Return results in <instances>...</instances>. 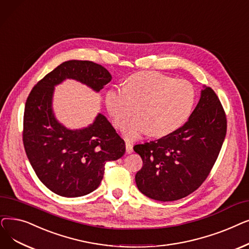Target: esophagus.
I'll list each match as a JSON object with an SVG mask.
<instances>
[{"mask_svg":"<svg viewBox=\"0 0 249 249\" xmlns=\"http://www.w3.org/2000/svg\"><path fill=\"white\" fill-rule=\"evenodd\" d=\"M125 150H126V153L127 154H131V153H133V146L131 145V144H125Z\"/></svg>","mask_w":249,"mask_h":249,"instance_id":"esophagus-1","label":"esophagus"}]
</instances>
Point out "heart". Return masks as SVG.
<instances>
[{
    "instance_id": "b5f03b06",
    "label": "heart",
    "mask_w": 249,
    "mask_h": 249,
    "mask_svg": "<svg viewBox=\"0 0 249 249\" xmlns=\"http://www.w3.org/2000/svg\"><path fill=\"white\" fill-rule=\"evenodd\" d=\"M196 91L191 82L158 72H139L129 77L125 87L106 92L105 104L117 127H122L138 105L139 114L123 128L127 141L151 133L161 137L178 129L193 112Z\"/></svg>"
}]
</instances>
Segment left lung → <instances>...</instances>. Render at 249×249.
<instances>
[{
    "label": "left lung",
    "instance_id": "left-lung-1",
    "mask_svg": "<svg viewBox=\"0 0 249 249\" xmlns=\"http://www.w3.org/2000/svg\"><path fill=\"white\" fill-rule=\"evenodd\" d=\"M226 115L216 93L204 86L184 125L150 143L134 146L143 161L139 191L159 202L187 196L208 177L226 136Z\"/></svg>",
    "mask_w": 249,
    "mask_h": 249
}]
</instances>
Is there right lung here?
I'll list each match as a JSON object with an SVG mask.
<instances>
[{
  "instance_id": "obj_1",
  "label": "right lung",
  "mask_w": 249,
  "mask_h": 249,
  "mask_svg": "<svg viewBox=\"0 0 249 249\" xmlns=\"http://www.w3.org/2000/svg\"><path fill=\"white\" fill-rule=\"evenodd\" d=\"M74 80L98 93L111 81L101 65L89 61H67L57 66L31 90L25 104L23 143L39 180L65 197L86 196L99 186L107 161L125 152L124 140L102 113L92 124L69 128L53 111L54 88Z\"/></svg>"
}]
</instances>
